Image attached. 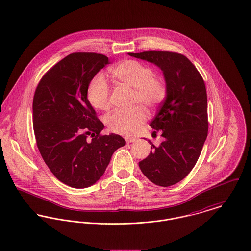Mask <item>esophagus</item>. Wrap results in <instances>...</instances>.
I'll return each instance as SVG.
<instances>
[{
    "label": "esophagus",
    "mask_w": 251,
    "mask_h": 251,
    "mask_svg": "<svg viewBox=\"0 0 251 251\" xmlns=\"http://www.w3.org/2000/svg\"><path fill=\"white\" fill-rule=\"evenodd\" d=\"M126 141L127 143H133V142L135 141V139H134V138H128V137H126Z\"/></svg>",
    "instance_id": "esophagus-1"
}]
</instances>
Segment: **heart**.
<instances>
[{"label": "heart", "instance_id": "b5f03b06", "mask_svg": "<svg viewBox=\"0 0 251 251\" xmlns=\"http://www.w3.org/2000/svg\"><path fill=\"white\" fill-rule=\"evenodd\" d=\"M112 73L121 83L134 89L135 102L147 107L158 105L165 98L166 88L164 83L154 77L153 71L140 62L126 60L115 68ZM110 89L103 74H98L90 82L87 89V99L90 104L97 110H107L110 105ZM147 112L143 107L132 111L116 110L105 119L108 127L113 132L132 136L147 120Z\"/></svg>", "mask_w": 251, "mask_h": 251}]
</instances>
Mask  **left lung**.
<instances>
[{"label": "left lung", "instance_id": "obj_1", "mask_svg": "<svg viewBox=\"0 0 251 251\" xmlns=\"http://www.w3.org/2000/svg\"><path fill=\"white\" fill-rule=\"evenodd\" d=\"M128 55L153 64L163 73L165 99L150 126L161 131L164 141L155 147L148 140L151 145V152L139 162V167L152 183L170 186L184 179L192 170L206 141L205 83L193 64L181 54L147 51Z\"/></svg>", "mask_w": 251, "mask_h": 251}]
</instances>
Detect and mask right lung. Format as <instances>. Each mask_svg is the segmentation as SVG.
Segmentation results:
<instances>
[{
  "label": "right lung",
  "instance_id": "right-lung-1",
  "mask_svg": "<svg viewBox=\"0 0 251 251\" xmlns=\"http://www.w3.org/2000/svg\"><path fill=\"white\" fill-rule=\"evenodd\" d=\"M107 64L101 54L73 53L46 72L36 87L33 124L37 148L55 177L74 188L95 184L114 151L126 145L118 134L100 135L104 125L87 99L90 82Z\"/></svg>",
  "mask_w": 251,
  "mask_h": 251
}]
</instances>
